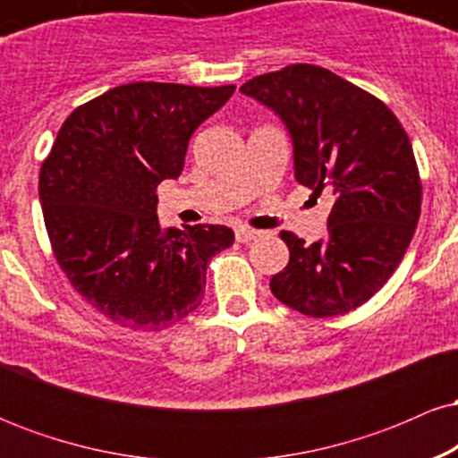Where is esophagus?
Instances as JSON below:
<instances>
[{
    "mask_svg": "<svg viewBox=\"0 0 458 458\" xmlns=\"http://www.w3.org/2000/svg\"><path fill=\"white\" fill-rule=\"evenodd\" d=\"M234 236H236V241H239V243H251L254 239H259L260 233H259V230H251V228H239L234 233Z\"/></svg>",
    "mask_w": 458,
    "mask_h": 458,
    "instance_id": "obj_1",
    "label": "esophagus"
}]
</instances>
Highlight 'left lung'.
Segmentation results:
<instances>
[{
	"label": "left lung",
	"instance_id": "8db88e82",
	"mask_svg": "<svg viewBox=\"0 0 458 458\" xmlns=\"http://www.w3.org/2000/svg\"><path fill=\"white\" fill-rule=\"evenodd\" d=\"M280 114L295 148V178L314 196L329 191L327 236L291 251L271 293L288 308L323 318L364 306L407 251L422 204V181L403 124L375 94L314 64H288L241 86Z\"/></svg>",
	"mask_w": 458,
	"mask_h": 458
}]
</instances>
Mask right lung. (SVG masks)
I'll return each mask as SVG.
<instances>
[{"instance_id":"add662e5","label":"right lung","mask_w":458,"mask_h":458,"mask_svg":"<svg viewBox=\"0 0 458 458\" xmlns=\"http://www.w3.org/2000/svg\"><path fill=\"white\" fill-rule=\"evenodd\" d=\"M234 86L138 81L79 105L40 167L51 250L72 288L114 323L159 331L199 306L225 225L165 228L157 187L178 178L189 138Z\"/></svg>"}]
</instances>
